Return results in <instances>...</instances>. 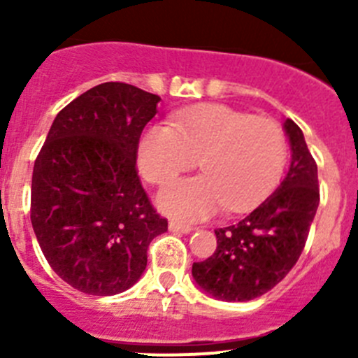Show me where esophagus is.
<instances>
[{
    "mask_svg": "<svg viewBox=\"0 0 358 358\" xmlns=\"http://www.w3.org/2000/svg\"><path fill=\"white\" fill-rule=\"evenodd\" d=\"M169 230H171V232H178V234H190L194 229L190 225H185V223L171 222L169 223Z\"/></svg>",
    "mask_w": 358,
    "mask_h": 358,
    "instance_id": "34e87169",
    "label": "esophagus"
}]
</instances>
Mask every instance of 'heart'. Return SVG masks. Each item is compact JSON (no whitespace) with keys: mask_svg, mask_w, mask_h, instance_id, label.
Listing matches in <instances>:
<instances>
[{"mask_svg":"<svg viewBox=\"0 0 358 358\" xmlns=\"http://www.w3.org/2000/svg\"><path fill=\"white\" fill-rule=\"evenodd\" d=\"M286 152V136L272 119L202 106L178 112L169 126H149L136 159L143 178L161 185L199 157L201 176L175 180L157 196L166 215L196 222L222 204L241 211L258 202L282 173Z\"/></svg>","mask_w":358,"mask_h":358,"instance_id":"obj_1","label":"heart"}]
</instances>
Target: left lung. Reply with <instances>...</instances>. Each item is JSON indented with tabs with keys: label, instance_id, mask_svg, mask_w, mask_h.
Returning a JSON list of instances; mask_svg holds the SVG:
<instances>
[{
	"label": "left lung",
	"instance_id": "1",
	"mask_svg": "<svg viewBox=\"0 0 358 358\" xmlns=\"http://www.w3.org/2000/svg\"><path fill=\"white\" fill-rule=\"evenodd\" d=\"M291 164L280 185L248 216L216 229V251L192 265L206 294L222 301H249L275 287L298 262L319 208L317 164L299 126L282 124Z\"/></svg>",
	"mask_w": 358,
	"mask_h": 358
}]
</instances>
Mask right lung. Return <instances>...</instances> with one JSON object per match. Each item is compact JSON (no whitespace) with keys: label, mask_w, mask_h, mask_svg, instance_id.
<instances>
[{"label":"right lung","mask_w":358,"mask_h":358,"mask_svg":"<svg viewBox=\"0 0 358 358\" xmlns=\"http://www.w3.org/2000/svg\"><path fill=\"white\" fill-rule=\"evenodd\" d=\"M157 95L102 83L57 114L34 162L31 222L53 272L74 289L112 296L147 266V249L168 230L136 175L142 129Z\"/></svg>","instance_id":"obj_1"}]
</instances>
